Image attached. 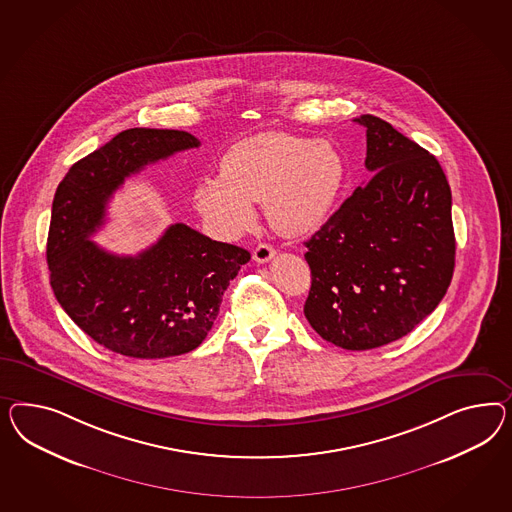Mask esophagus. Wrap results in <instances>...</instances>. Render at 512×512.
Segmentation results:
<instances>
[{
	"label": "esophagus",
	"mask_w": 512,
	"mask_h": 512,
	"mask_svg": "<svg viewBox=\"0 0 512 512\" xmlns=\"http://www.w3.org/2000/svg\"><path fill=\"white\" fill-rule=\"evenodd\" d=\"M274 255H276V249L272 248L270 244H259L257 248L253 249V259L257 263H268V261H272Z\"/></svg>",
	"instance_id": "1"
}]
</instances>
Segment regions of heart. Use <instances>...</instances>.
<instances>
[{
  "mask_svg": "<svg viewBox=\"0 0 512 512\" xmlns=\"http://www.w3.org/2000/svg\"><path fill=\"white\" fill-rule=\"evenodd\" d=\"M343 179V158L330 143L264 132L225 151L218 179L197 182L194 203L227 238L253 223L251 203H263L266 220L277 233L300 236L326 220Z\"/></svg>",
  "mask_w": 512,
  "mask_h": 512,
  "instance_id": "b5f03b06",
  "label": "heart"
}]
</instances>
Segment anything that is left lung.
I'll list each match as a JSON object with an SVG mask.
<instances>
[{
  "label": "left lung",
  "instance_id": "8db88e82",
  "mask_svg": "<svg viewBox=\"0 0 512 512\" xmlns=\"http://www.w3.org/2000/svg\"><path fill=\"white\" fill-rule=\"evenodd\" d=\"M367 134L373 173L305 242L313 330L346 350L393 343L442 302L455 270L451 188L440 162L374 115Z\"/></svg>",
  "mask_w": 512,
  "mask_h": 512
}]
</instances>
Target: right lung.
I'll return each mask as SVG.
<instances>
[{"mask_svg":"<svg viewBox=\"0 0 512 512\" xmlns=\"http://www.w3.org/2000/svg\"><path fill=\"white\" fill-rule=\"evenodd\" d=\"M199 147L182 130L130 128L70 167L57 186L46 244L57 302L98 345L160 360L201 345L221 296L248 249L216 242L184 223L167 227L138 255H113L91 236L125 179L175 152Z\"/></svg>","mask_w":512,"mask_h":512,"instance_id":"1","label":"right lung"}]
</instances>
